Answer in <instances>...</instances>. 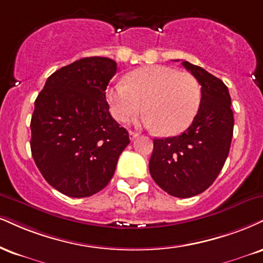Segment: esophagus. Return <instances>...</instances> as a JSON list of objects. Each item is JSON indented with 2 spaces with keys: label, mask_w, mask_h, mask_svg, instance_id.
Masks as SVG:
<instances>
[{
  "label": "esophagus",
  "mask_w": 263,
  "mask_h": 263,
  "mask_svg": "<svg viewBox=\"0 0 263 263\" xmlns=\"http://www.w3.org/2000/svg\"><path fill=\"white\" fill-rule=\"evenodd\" d=\"M138 132H135V131H129V140L131 141H134V140H136V138L138 137Z\"/></svg>",
  "instance_id": "obj_1"
}]
</instances>
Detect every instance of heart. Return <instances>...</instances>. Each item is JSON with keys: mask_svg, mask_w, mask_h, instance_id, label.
Wrapping results in <instances>:
<instances>
[{"mask_svg": "<svg viewBox=\"0 0 263 263\" xmlns=\"http://www.w3.org/2000/svg\"><path fill=\"white\" fill-rule=\"evenodd\" d=\"M111 115L118 121L132 120L142 110L143 123L172 136L190 126L201 104V88L194 76L166 66H145L126 74L106 89Z\"/></svg>", "mask_w": 263, "mask_h": 263, "instance_id": "1", "label": "heart"}]
</instances>
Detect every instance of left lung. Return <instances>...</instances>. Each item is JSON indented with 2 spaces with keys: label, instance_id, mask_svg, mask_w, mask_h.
Here are the masks:
<instances>
[{
  "label": "left lung",
  "instance_id": "left-lung-1",
  "mask_svg": "<svg viewBox=\"0 0 263 263\" xmlns=\"http://www.w3.org/2000/svg\"><path fill=\"white\" fill-rule=\"evenodd\" d=\"M201 84V104L180 136L154 138L149 173L160 189L187 198L207 190L226 163L233 138L234 115L228 87L200 66L183 61Z\"/></svg>",
  "mask_w": 263,
  "mask_h": 263
}]
</instances>
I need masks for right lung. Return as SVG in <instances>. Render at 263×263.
Returning a JSON list of instances; mask_svg holds the SVG:
<instances>
[{"instance_id":"add662e5","label":"right lung","mask_w":263,"mask_h":263,"mask_svg":"<svg viewBox=\"0 0 263 263\" xmlns=\"http://www.w3.org/2000/svg\"><path fill=\"white\" fill-rule=\"evenodd\" d=\"M116 71L111 59H81L53 72L35 100L31 156L44 179L69 197H89L105 187L129 143L105 97Z\"/></svg>"}]
</instances>
